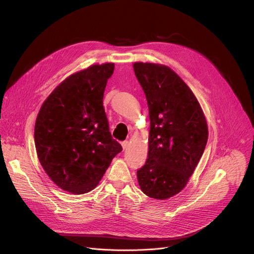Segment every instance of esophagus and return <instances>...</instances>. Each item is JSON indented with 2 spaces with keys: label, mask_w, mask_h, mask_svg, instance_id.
Here are the masks:
<instances>
[{
  "label": "esophagus",
  "mask_w": 254,
  "mask_h": 254,
  "mask_svg": "<svg viewBox=\"0 0 254 254\" xmlns=\"http://www.w3.org/2000/svg\"><path fill=\"white\" fill-rule=\"evenodd\" d=\"M128 145H129L128 141H124V142H122V146H123L124 150H126V149L128 147Z\"/></svg>",
  "instance_id": "obj_1"
}]
</instances>
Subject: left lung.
<instances>
[{
  "instance_id": "left-lung-1",
  "label": "left lung",
  "mask_w": 254,
  "mask_h": 254,
  "mask_svg": "<svg viewBox=\"0 0 254 254\" xmlns=\"http://www.w3.org/2000/svg\"><path fill=\"white\" fill-rule=\"evenodd\" d=\"M132 68L150 119L148 156L138 182L146 195L167 199L185 188L204 153L206 117L191 89L169 66L138 62Z\"/></svg>"
}]
</instances>
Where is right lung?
<instances>
[{
    "instance_id": "1",
    "label": "right lung",
    "mask_w": 254,
    "mask_h": 254,
    "mask_svg": "<svg viewBox=\"0 0 254 254\" xmlns=\"http://www.w3.org/2000/svg\"><path fill=\"white\" fill-rule=\"evenodd\" d=\"M113 63L91 64L65 78L42 104L35 124L39 162L60 189L83 194L99 184L123 150L103 106Z\"/></svg>"
}]
</instances>
